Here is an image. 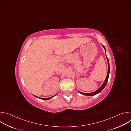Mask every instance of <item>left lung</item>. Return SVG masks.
Returning a JSON list of instances; mask_svg holds the SVG:
<instances>
[{
    "label": "left lung",
    "instance_id": "1",
    "mask_svg": "<svg viewBox=\"0 0 131 131\" xmlns=\"http://www.w3.org/2000/svg\"><path fill=\"white\" fill-rule=\"evenodd\" d=\"M103 47L104 48V49H105V48L104 46H103ZM106 58H107V62H108V72H107V77L103 83V84L101 85V86L99 89H97L96 91L94 92H92V93H82V92H81L80 91H79V92L80 93H81V94H83V95H87V96H93V95H95V94H97V93L101 92L103 89L104 88H105V86H106L107 82H108V78H109V71H110V69H109V61H108V58L106 56Z\"/></svg>",
    "mask_w": 131,
    "mask_h": 131
}]
</instances>
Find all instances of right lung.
I'll list each match as a JSON object with an SVG mask.
<instances>
[{"mask_svg": "<svg viewBox=\"0 0 131 131\" xmlns=\"http://www.w3.org/2000/svg\"><path fill=\"white\" fill-rule=\"evenodd\" d=\"M36 97H37V96H36ZM54 97V96H52V97H49V98H40V97H38V98L41 99V100H49V99H51V98H52V97Z\"/></svg>", "mask_w": 131, "mask_h": 131, "instance_id": "obj_1", "label": "right lung"}]
</instances>
